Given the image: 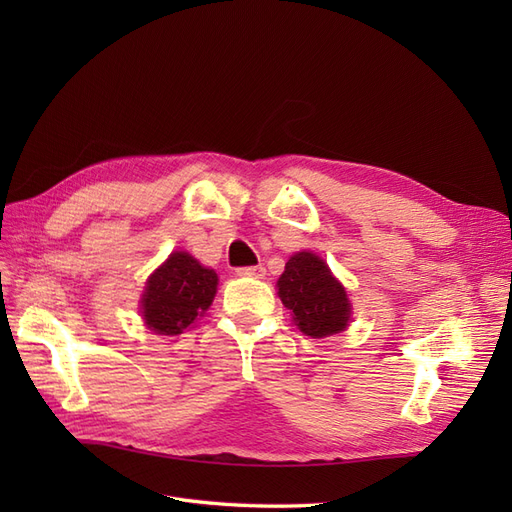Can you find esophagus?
Here are the masks:
<instances>
[{
	"label": "esophagus",
	"mask_w": 512,
	"mask_h": 512,
	"mask_svg": "<svg viewBox=\"0 0 512 512\" xmlns=\"http://www.w3.org/2000/svg\"><path fill=\"white\" fill-rule=\"evenodd\" d=\"M237 275H239V277H265L267 271H265V267H262V265H256V267H241V269H237Z\"/></svg>",
	"instance_id": "34e87169"
}]
</instances>
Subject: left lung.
Segmentation results:
<instances>
[{"instance_id":"obj_1","label":"left lung","mask_w":512,"mask_h":512,"mask_svg":"<svg viewBox=\"0 0 512 512\" xmlns=\"http://www.w3.org/2000/svg\"><path fill=\"white\" fill-rule=\"evenodd\" d=\"M277 290L305 335L322 339L346 331L352 305L346 288L320 256L312 252L290 256L277 280Z\"/></svg>"}]
</instances>
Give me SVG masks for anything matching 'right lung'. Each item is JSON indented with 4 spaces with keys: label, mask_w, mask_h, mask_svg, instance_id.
<instances>
[{
    "label": "right lung",
    "mask_w": 512,
    "mask_h": 512,
    "mask_svg": "<svg viewBox=\"0 0 512 512\" xmlns=\"http://www.w3.org/2000/svg\"><path fill=\"white\" fill-rule=\"evenodd\" d=\"M218 292V273L188 252H173L149 275L141 314L156 335H179L205 316Z\"/></svg>",
    "instance_id": "obj_1"
}]
</instances>
